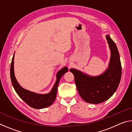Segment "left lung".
<instances>
[{"mask_svg":"<svg viewBox=\"0 0 132 132\" xmlns=\"http://www.w3.org/2000/svg\"><path fill=\"white\" fill-rule=\"evenodd\" d=\"M106 39L111 57L108 68L103 73L92 76L77 69H70L75 76L80 95L88 103L97 104L108 100L117 91L121 79L122 66L117 46L109 35H106Z\"/></svg>","mask_w":132,"mask_h":132,"instance_id":"1","label":"left lung"}]
</instances>
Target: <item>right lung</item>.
<instances>
[{
    "label": "right lung",
    "instance_id": "add662e5",
    "mask_svg": "<svg viewBox=\"0 0 132 132\" xmlns=\"http://www.w3.org/2000/svg\"><path fill=\"white\" fill-rule=\"evenodd\" d=\"M14 53L12 58L10 67V78L13 88L15 92L29 106L35 109H42L50 106L55 101L56 97L58 84L62 76L68 71V68L64 67L57 71L56 80L52 90L47 94H38L24 88L19 84L15 79L14 71Z\"/></svg>",
    "mask_w": 132,
    "mask_h": 132
}]
</instances>
